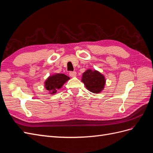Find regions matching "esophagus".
<instances>
[{
	"instance_id": "34e87169",
	"label": "esophagus",
	"mask_w": 153,
	"mask_h": 153,
	"mask_svg": "<svg viewBox=\"0 0 153 153\" xmlns=\"http://www.w3.org/2000/svg\"><path fill=\"white\" fill-rule=\"evenodd\" d=\"M76 75V73L75 71H70V72H69V75H70V76H71V77L75 76Z\"/></svg>"
}]
</instances>
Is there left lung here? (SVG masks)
I'll return each instance as SVG.
<instances>
[{
  "label": "left lung",
  "instance_id": "8db88e82",
  "mask_svg": "<svg viewBox=\"0 0 153 153\" xmlns=\"http://www.w3.org/2000/svg\"><path fill=\"white\" fill-rule=\"evenodd\" d=\"M82 82L87 89L93 93H99L103 89L105 84V79L102 74L91 69H87L83 73Z\"/></svg>",
  "mask_w": 153,
  "mask_h": 153
}]
</instances>
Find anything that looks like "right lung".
<instances>
[{"label":"right lung","mask_w":153,"mask_h":153,"mask_svg":"<svg viewBox=\"0 0 153 153\" xmlns=\"http://www.w3.org/2000/svg\"><path fill=\"white\" fill-rule=\"evenodd\" d=\"M69 77L64 74L57 73L54 75L49 76L45 82V88L48 90L50 94L56 93V92L60 88H61Z\"/></svg>","instance_id":"add662e5"}]
</instances>
